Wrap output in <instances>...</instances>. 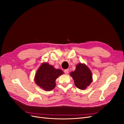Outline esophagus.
Segmentation results:
<instances>
[{
    "label": "esophagus",
    "instance_id": "esophagus-1",
    "mask_svg": "<svg viewBox=\"0 0 124 124\" xmlns=\"http://www.w3.org/2000/svg\"><path fill=\"white\" fill-rule=\"evenodd\" d=\"M64 72H65V73L66 74H68V73H69V69H66V70H64Z\"/></svg>",
    "mask_w": 124,
    "mask_h": 124
}]
</instances>
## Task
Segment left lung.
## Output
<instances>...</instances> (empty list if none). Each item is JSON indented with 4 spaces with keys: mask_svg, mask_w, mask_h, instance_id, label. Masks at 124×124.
<instances>
[{
    "mask_svg": "<svg viewBox=\"0 0 124 124\" xmlns=\"http://www.w3.org/2000/svg\"><path fill=\"white\" fill-rule=\"evenodd\" d=\"M70 75L73 78L76 87L82 90L85 89L93 81L91 71L84 63H78L76 70L71 72Z\"/></svg>",
    "mask_w": 124,
    "mask_h": 124,
    "instance_id": "1",
    "label": "left lung"
}]
</instances>
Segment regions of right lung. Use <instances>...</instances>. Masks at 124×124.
Here are the masks:
<instances>
[{"instance_id": "right-lung-1", "label": "right lung", "mask_w": 124, "mask_h": 124, "mask_svg": "<svg viewBox=\"0 0 124 124\" xmlns=\"http://www.w3.org/2000/svg\"><path fill=\"white\" fill-rule=\"evenodd\" d=\"M63 73L62 70L55 69L47 62H43L37 71L34 81L41 88L50 91L55 87L57 78Z\"/></svg>"}]
</instances>
